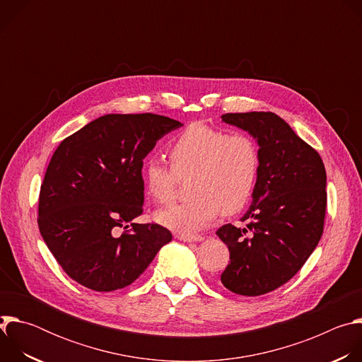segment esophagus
<instances>
[{"label":"esophagus","mask_w":362,"mask_h":362,"mask_svg":"<svg viewBox=\"0 0 362 362\" xmlns=\"http://www.w3.org/2000/svg\"><path fill=\"white\" fill-rule=\"evenodd\" d=\"M176 238L183 240V242H200V240H203L202 235H177Z\"/></svg>","instance_id":"34e87169"}]
</instances>
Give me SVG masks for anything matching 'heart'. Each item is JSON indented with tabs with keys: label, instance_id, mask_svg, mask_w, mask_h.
<instances>
[{
	"label": "heart",
	"instance_id": "1",
	"mask_svg": "<svg viewBox=\"0 0 362 362\" xmlns=\"http://www.w3.org/2000/svg\"><path fill=\"white\" fill-rule=\"evenodd\" d=\"M170 166L156 159L143 169L148 194L159 203L175 197L177 177L192 175L189 193L183 203H175L158 212V221L183 235L199 232L221 212H239L252 196L259 151L252 137L243 133L226 134L204 123L189 124L169 146Z\"/></svg>",
	"mask_w": 362,
	"mask_h": 362
}]
</instances>
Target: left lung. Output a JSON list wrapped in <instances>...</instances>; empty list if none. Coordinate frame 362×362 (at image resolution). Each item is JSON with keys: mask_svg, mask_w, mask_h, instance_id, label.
<instances>
[{"mask_svg": "<svg viewBox=\"0 0 362 362\" xmlns=\"http://www.w3.org/2000/svg\"><path fill=\"white\" fill-rule=\"evenodd\" d=\"M222 120L256 139L259 172L240 219L246 228L216 230L230 253L221 281L238 295L257 296L286 284L317 247L327 211L325 166L275 113H226Z\"/></svg>", "mask_w": 362, "mask_h": 362, "instance_id": "left-lung-1", "label": "left lung"}]
</instances>
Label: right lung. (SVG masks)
<instances>
[{
  "label": "right lung",
  "instance_id": "add662e5",
  "mask_svg": "<svg viewBox=\"0 0 362 362\" xmlns=\"http://www.w3.org/2000/svg\"><path fill=\"white\" fill-rule=\"evenodd\" d=\"M180 126L151 113L106 115L60 143L41 183L38 228L71 279L97 292L122 289L172 240L158 223L132 221L143 212V159Z\"/></svg>",
  "mask_w": 362,
  "mask_h": 362
}]
</instances>
